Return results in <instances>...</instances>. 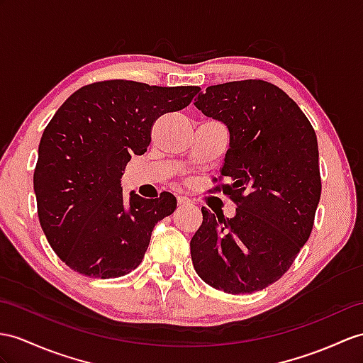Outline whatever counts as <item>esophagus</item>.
I'll list each match as a JSON object with an SVG mask.
<instances>
[{
    "label": "esophagus",
    "instance_id": "1",
    "mask_svg": "<svg viewBox=\"0 0 363 363\" xmlns=\"http://www.w3.org/2000/svg\"><path fill=\"white\" fill-rule=\"evenodd\" d=\"M177 203H179L180 208H183V206H188L191 201H189L186 197H182V196H180V197H177Z\"/></svg>",
    "mask_w": 363,
    "mask_h": 363
}]
</instances>
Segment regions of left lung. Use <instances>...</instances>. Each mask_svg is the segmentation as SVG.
Wrapping results in <instances>:
<instances>
[{
    "mask_svg": "<svg viewBox=\"0 0 363 363\" xmlns=\"http://www.w3.org/2000/svg\"><path fill=\"white\" fill-rule=\"evenodd\" d=\"M225 123L229 149L217 191L235 203L225 218L201 208L191 240L203 281L228 294H251L289 269L313 231L322 180L317 137L297 103L263 79L206 87L196 100Z\"/></svg>",
    "mask_w": 363,
    "mask_h": 363,
    "instance_id": "obj_1",
    "label": "left lung"
}]
</instances>
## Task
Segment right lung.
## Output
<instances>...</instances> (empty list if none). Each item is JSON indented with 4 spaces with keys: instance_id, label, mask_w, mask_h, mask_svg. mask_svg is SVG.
Masks as SVG:
<instances>
[{
    "instance_id": "right-lung-1",
    "label": "right lung",
    "mask_w": 363,
    "mask_h": 363,
    "mask_svg": "<svg viewBox=\"0 0 363 363\" xmlns=\"http://www.w3.org/2000/svg\"><path fill=\"white\" fill-rule=\"evenodd\" d=\"M199 92L108 79L60 106L43 132L33 189L44 235L70 269L115 279L143 260L154 226L177 200L169 192L126 199L121 175L132 154L146 152L155 120L184 109Z\"/></svg>"
}]
</instances>
